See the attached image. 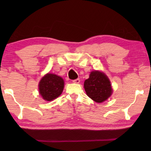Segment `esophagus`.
I'll list each match as a JSON object with an SVG mask.
<instances>
[{
  "mask_svg": "<svg viewBox=\"0 0 151 151\" xmlns=\"http://www.w3.org/2000/svg\"><path fill=\"white\" fill-rule=\"evenodd\" d=\"M80 80L79 79V78H78V79H76V80H73V83H76V84H78V83H80Z\"/></svg>",
  "mask_w": 151,
  "mask_h": 151,
  "instance_id": "esophagus-1",
  "label": "esophagus"
}]
</instances>
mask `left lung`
<instances>
[{"instance_id": "left-lung-1", "label": "left lung", "mask_w": 151, "mask_h": 151, "mask_svg": "<svg viewBox=\"0 0 151 151\" xmlns=\"http://www.w3.org/2000/svg\"><path fill=\"white\" fill-rule=\"evenodd\" d=\"M84 87L86 95L98 103L106 101L113 93L109 78L99 71L91 72L89 78L84 81Z\"/></svg>"}]
</instances>
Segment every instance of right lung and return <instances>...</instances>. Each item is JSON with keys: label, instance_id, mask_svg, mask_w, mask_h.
Here are the masks:
<instances>
[{"label": "right lung", "instance_id": "1", "mask_svg": "<svg viewBox=\"0 0 151 151\" xmlns=\"http://www.w3.org/2000/svg\"><path fill=\"white\" fill-rule=\"evenodd\" d=\"M64 80L53 73H47L38 84L39 93L46 101H52L60 96L64 88Z\"/></svg>", "mask_w": 151, "mask_h": 151}]
</instances>
